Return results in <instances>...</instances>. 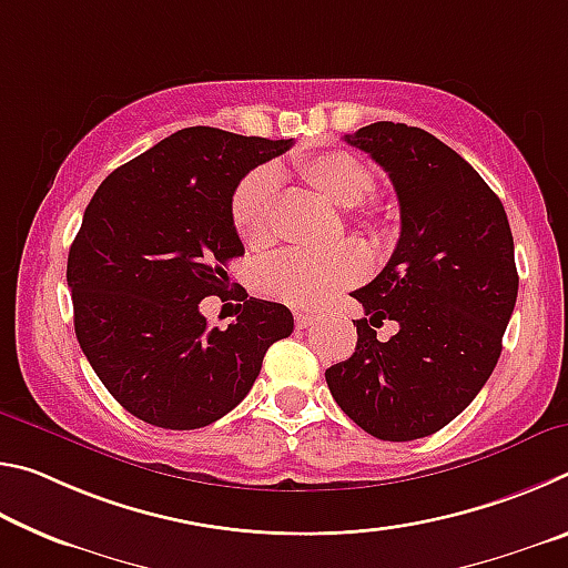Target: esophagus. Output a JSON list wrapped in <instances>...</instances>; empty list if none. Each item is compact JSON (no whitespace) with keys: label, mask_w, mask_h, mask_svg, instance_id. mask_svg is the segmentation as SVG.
<instances>
[{"label":"esophagus","mask_w":568,"mask_h":568,"mask_svg":"<svg viewBox=\"0 0 568 568\" xmlns=\"http://www.w3.org/2000/svg\"><path fill=\"white\" fill-rule=\"evenodd\" d=\"M315 321H318V318H315L313 313H303V311L295 313V325H297V328H307V325H313Z\"/></svg>","instance_id":"34e87169"}]
</instances>
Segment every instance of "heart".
<instances>
[{"label":"heart","mask_w":568,"mask_h":568,"mask_svg":"<svg viewBox=\"0 0 568 568\" xmlns=\"http://www.w3.org/2000/svg\"><path fill=\"white\" fill-rule=\"evenodd\" d=\"M293 172L307 187L338 207L363 205L376 190V178L351 155V152H318L297 155ZM281 178L275 168H257L240 180L230 203L235 233L247 247L263 250L275 237V200ZM361 225L371 233L383 227V215L371 210L361 215ZM363 273V255L358 247L338 245L325 253H281L265 261L255 273L257 291L285 305L315 307L355 283Z\"/></svg>","instance_id":"1"}]
</instances>
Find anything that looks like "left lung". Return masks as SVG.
<instances>
[{"instance_id": "1", "label": "left lung", "mask_w": 568, "mask_h": 568, "mask_svg": "<svg viewBox=\"0 0 568 568\" xmlns=\"http://www.w3.org/2000/svg\"><path fill=\"white\" fill-rule=\"evenodd\" d=\"M345 142L388 172L400 237L353 293L365 311L358 343L325 381L365 434L416 440L454 420L496 368L518 295L514 235L496 192L430 132L373 122ZM383 320L399 325L386 344L375 338Z\"/></svg>"}]
</instances>
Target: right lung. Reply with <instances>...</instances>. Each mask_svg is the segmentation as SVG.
<instances>
[{
    "mask_svg": "<svg viewBox=\"0 0 568 568\" xmlns=\"http://www.w3.org/2000/svg\"><path fill=\"white\" fill-rule=\"evenodd\" d=\"M293 140L185 128L102 180L67 257L74 333L132 416L192 430L247 396L265 351L293 333L281 303L247 297L227 328L200 313L225 301V265L245 253L230 203L250 170Z\"/></svg>",
    "mask_w": 568,
    "mask_h": 568,
    "instance_id": "right-lung-1",
    "label": "right lung"
}]
</instances>
